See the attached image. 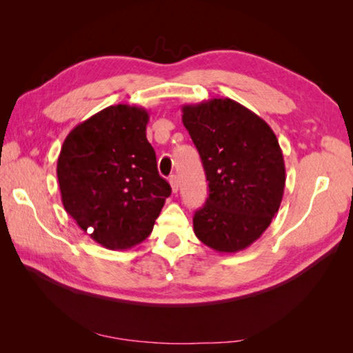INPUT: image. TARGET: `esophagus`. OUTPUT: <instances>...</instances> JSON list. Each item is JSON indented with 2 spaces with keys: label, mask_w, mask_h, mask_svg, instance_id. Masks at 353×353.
<instances>
[{
  "label": "esophagus",
  "mask_w": 353,
  "mask_h": 353,
  "mask_svg": "<svg viewBox=\"0 0 353 353\" xmlns=\"http://www.w3.org/2000/svg\"><path fill=\"white\" fill-rule=\"evenodd\" d=\"M170 185H171L172 192H177L179 191V179H177V176H171L170 177Z\"/></svg>",
  "instance_id": "1"
}]
</instances>
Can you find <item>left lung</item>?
I'll return each mask as SVG.
<instances>
[{
	"label": "left lung",
	"instance_id": "left-lung-1",
	"mask_svg": "<svg viewBox=\"0 0 353 353\" xmlns=\"http://www.w3.org/2000/svg\"><path fill=\"white\" fill-rule=\"evenodd\" d=\"M182 112L209 182L194 232L215 252L244 250L279 211L285 188L279 142L264 119L230 99L185 104Z\"/></svg>",
	"mask_w": 353,
	"mask_h": 353
}]
</instances>
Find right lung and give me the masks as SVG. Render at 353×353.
<instances>
[{
  "label": "right lung",
  "mask_w": 353,
  "mask_h": 353,
  "mask_svg": "<svg viewBox=\"0 0 353 353\" xmlns=\"http://www.w3.org/2000/svg\"><path fill=\"white\" fill-rule=\"evenodd\" d=\"M148 118L144 108L109 106L74 127L59 154L65 211L110 250L144 241L171 194L147 141Z\"/></svg>",
  "instance_id": "add662e5"
}]
</instances>
